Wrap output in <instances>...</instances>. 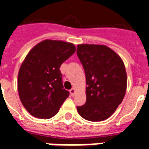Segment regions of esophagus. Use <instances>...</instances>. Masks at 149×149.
Segmentation results:
<instances>
[{"label":"esophagus","mask_w":149,"mask_h":149,"mask_svg":"<svg viewBox=\"0 0 149 149\" xmlns=\"http://www.w3.org/2000/svg\"><path fill=\"white\" fill-rule=\"evenodd\" d=\"M70 94L72 96H74L75 95V93H76V89L75 88H72L71 90H70Z\"/></svg>","instance_id":"34e87169"}]
</instances>
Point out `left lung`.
<instances>
[{"mask_svg":"<svg viewBox=\"0 0 149 149\" xmlns=\"http://www.w3.org/2000/svg\"><path fill=\"white\" fill-rule=\"evenodd\" d=\"M77 56L84 66L86 101L77 107L82 118L102 121L110 118L122 102L127 90V73L124 62L104 45L80 44Z\"/></svg>","mask_w":149,"mask_h":149,"instance_id":"left-lung-1","label":"left lung"}]
</instances>
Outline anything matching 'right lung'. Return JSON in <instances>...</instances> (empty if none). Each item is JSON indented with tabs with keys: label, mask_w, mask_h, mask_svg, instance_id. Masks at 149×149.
Returning <instances> with one entry per match:
<instances>
[{
	"label": "right lung",
	"mask_w": 149,
	"mask_h": 149,
	"mask_svg": "<svg viewBox=\"0 0 149 149\" xmlns=\"http://www.w3.org/2000/svg\"><path fill=\"white\" fill-rule=\"evenodd\" d=\"M76 52L72 43L45 39L27 54L17 75L22 104L35 118L49 119L69 97L63 88L60 65Z\"/></svg>",
	"instance_id": "1"
}]
</instances>
